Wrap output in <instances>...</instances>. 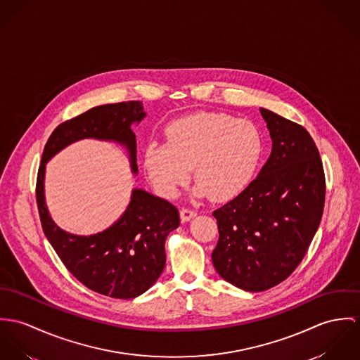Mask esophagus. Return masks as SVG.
Returning <instances> with one entry per match:
<instances>
[{
	"mask_svg": "<svg viewBox=\"0 0 360 360\" xmlns=\"http://www.w3.org/2000/svg\"><path fill=\"white\" fill-rule=\"evenodd\" d=\"M179 215H181V221H182V222H188V221L193 219L198 214H196V211H193V210H191V208H182L181 212H179Z\"/></svg>",
	"mask_w": 360,
	"mask_h": 360,
	"instance_id": "34e87169",
	"label": "esophagus"
}]
</instances>
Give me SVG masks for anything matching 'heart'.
<instances>
[{
    "label": "heart",
    "mask_w": 360,
    "mask_h": 360,
    "mask_svg": "<svg viewBox=\"0 0 360 360\" xmlns=\"http://www.w3.org/2000/svg\"><path fill=\"white\" fill-rule=\"evenodd\" d=\"M165 143L146 146L143 165L162 198L172 199L191 176L193 195L225 201L240 195L254 179L265 152L259 128L219 112H199L171 122Z\"/></svg>",
    "instance_id": "heart-1"
}]
</instances>
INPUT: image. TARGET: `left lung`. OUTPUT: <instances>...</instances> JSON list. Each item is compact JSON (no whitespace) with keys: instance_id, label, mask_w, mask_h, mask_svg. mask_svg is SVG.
Instances as JSON below:
<instances>
[{"instance_id":"8db88e82","label":"left lung","mask_w":360,"mask_h":360,"mask_svg":"<svg viewBox=\"0 0 360 360\" xmlns=\"http://www.w3.org/2000/svg\"><path fill=\"white\" fill-rule=\"evenodd\" d=\"M272 152L257 178L212 215L219 239L212 264L222 279L265 291L287 279L319 228L326 181L319 150L300 124L261 108Z\"/></svg>"}]
</instances>
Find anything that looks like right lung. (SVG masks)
I'll list each match as a JSON object with an SVG mask.
<instances>
[{
	"label": "right lung",
	"instance_id": "right-lung-1",
	"mask_svg": "<svg viewBox=\"0 0 360 360\" xmlns=\"http://www.w3.org/2000/svg\"><path fill=\"white\" fill-rule=\"evenodd\" d=\"M142 102H120L89 109L65 121L51 134L37 176V205L42 231L68 271L85 287L102 295L128 300L148 291L165 266V239L179 226V212L167 200L132 189L120 218L89 236L60 229L45 202V167L55 155L81 139L120 143L127 149L132 174H138L136 138L132 124L145 119Z\"/></svg>",
	"mask_w": 360,
	"mask_h": 360
}]
</instances>
